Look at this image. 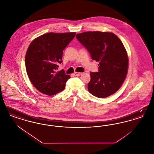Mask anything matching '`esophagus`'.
<instances>
[{
    "label": "esophagus",
    "mask_w": 154,
    "mask_h": 154,
    "mask_svg": "<svg viewBox=\"0 0 154 154\" xmlns=\"http://www.w3.org/2000/svg\"><path fill=\"white\" fill-rule=\"evenodd\" d=\"M82 73H78V72H74L73 73V75L74 76H80L81 74Z\"/></svg>",
    "instance_id": "esophagus-1"
}]
</instances>
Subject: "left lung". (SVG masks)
Returning <instances> with one entry per match:
<instances>
[{
  "instance_id": "obj_1",
  "label": "left lung",
  "mask_w": 154,
  "mask_h": 154,
  "mask_svg": "<svg viewBox=\"0 0 154 154\" xmlns=\"http://www.w3.org/2000/svg\"><path fill=\"white\" fill-rule=\"evenodd\" d=\"M76 38L98 64L99 72H91L88 91L104 98L114 94L122 85L128 69V57L124 45L115 34L107 32H85Z\"/></svg>"
}]
</instances>
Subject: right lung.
Masks as SVG:
<instances>
[{
	"mask_svg": "<svg viewBox=\"0 0 154 154\" xmlns=\"http://www.w3.org/2000/svg\"><path fill=\"white\" fill-rule=\"evenodd\" d=\"M75 33L50 32L30 44L25 55L26 70L32 84L42 94L54 95L65 88L70 76L63 70H57L62 62L63 51Z\"/></svg>",
	"mask_w": 154,
	"mask_h": 154,
	"instance_id": "add662e5",
	"label": "right lung"
}]
</instances>
